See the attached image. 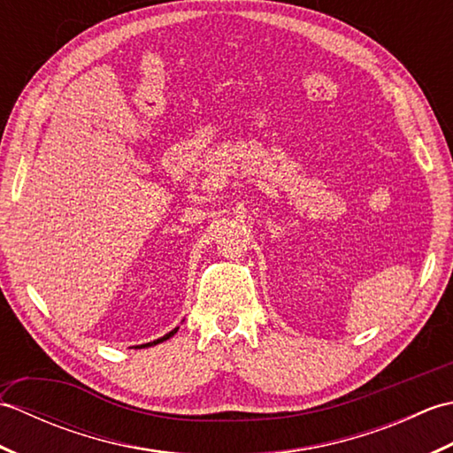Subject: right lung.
I'll return each mask as SVG.
<instances>
[{
	"instance_id": "add662e5",
	"label": "right lung",
	"mask_w": 453,
	"mask_h": 453,
	"mask_svg": "<svg viewBox=\"0 0 453 453\" xmlns=\"http://www.w3.org/2000/svg\"><path fill=\"white\" fill-rule=\"evenodd\" d=\"M177 333V329H173L171 333H167L165 336H161V339H157V341H153V342H148V344H142V346H151V344H157V342H163V341H167L169 339V336H173V334H175Z\"/></svg>"
}]
</instances>
